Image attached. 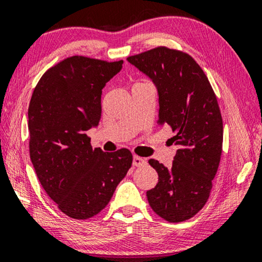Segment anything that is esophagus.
<instances>
[{
	"instance_id": "1",
	"label": "esophagus",
	"mask_w": 262,
	"mask_h": 262,
	"mask_svg": "<svg viewBox=\"0 0 262 262\" xmlns=\"http://www.w3.org/2000/svg\"><path fill=\"white\" fill-rule=\"evenodd\" d=\"M146 165V160L143 158H140L138 155H134L133 156V166L135 167H141Z\"/></svg>"
}]
</instances>
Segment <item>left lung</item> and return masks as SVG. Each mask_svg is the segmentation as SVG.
Listing matches in <instances>:
<instances>
[{"instance_id":"obj_1","label":"left lung","mask_w":262,"mask_h":262,"mask_svg":"<svg viewBox=\"0 0 262 262\" xmlns=\"http://www.w3.org/2000/svg\"><path fill=\"white\" fill-rule=\"evenodd\" d=\"M127 60L153 80L158 126L173 130L170 140L178 147L170 168L148 161L159 175L148 202L166 221H186L206 205L220 163L224 126L216 95L202 68L181 50L156 47Z\"/></svg>"}]
</instances>
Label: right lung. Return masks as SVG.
<instances>
[{"mask_svg": "<svg viewBox=\"0 0 262 262\" xmlns=\"http://www.w3.org/2000/svg\"><path fill=\"white\" fill-rule=\"evenodd\" d=\"M122 63L67 57L47 70L31 95V163L57 208L76 220L99 214L132 167L129 149L108 153L93 148L87 135L101 119L102 89Z\"/></svg>", "mask_w": 262, "mask_h": 262, "instance_id": "add662e5", "label": "right lung"}]
</instances>
